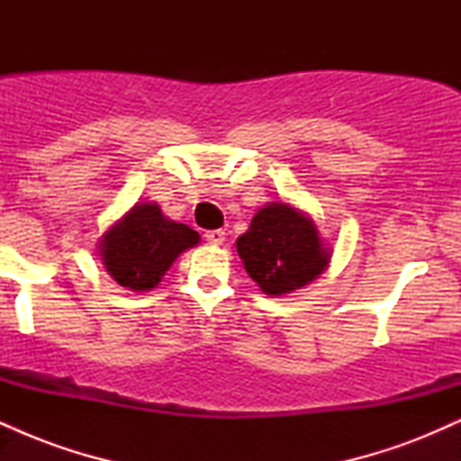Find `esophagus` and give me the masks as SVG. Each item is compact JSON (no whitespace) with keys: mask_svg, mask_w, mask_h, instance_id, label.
I'll list each match as a JSON object with an SVG mask.
<instances>
[{"mask_svg":"<svg viewBox=\"0 0 461 461\" xmlns=\"http://www.w3.org/2000/svg\"><path fill=\"white\" fill-rule=\"evenodd\" d=\"M205 240L210 242V245H223V240H225V231L223 230H210V231H205Z\"/></svg>","mask_w":461,"mask_h":461,"instance_id":"esophagus-1","label":"esophagus"}]
</instances>
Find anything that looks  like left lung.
Masks as SVG:
<instances>
[{"instance_id":"8db88e82","label":"left lung","mask_w":461,"mask_h":461,"mask_svg":"<svg viewBox=\"0 0 461 461\" xmlns=\"http://www.w3.org/2000/svg\"><path fill=\"white\" fill-rule=\"evenodd\" d=\"M236 249L249 277L273 297L314 282L331 260L314 221L288 203L258 210Z\"/></svg>"}]
</instances>
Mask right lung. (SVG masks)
Returning <instances> with one entry per match:
<instances>
[{
	"label": "right lung",
	"mask_w": 461,
	"mask_h": 461,
	"mask_svg": "<svg viewBox=\"0 0 461 461\" xmlns=\"http://www.w3.org/2000/svg\"><path fill=\"white\" fill-rule=\"evenodd\" d=\"M197 242V231L167 219L160 205L136 203L102 236L99 256L114 282L142 293L156 288L179 253Z\"/></svg>",
	"instance_id": "add662e5"
}]
</instances>
